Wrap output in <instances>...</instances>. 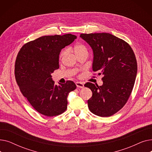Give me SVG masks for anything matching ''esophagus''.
I'll use <instances>...</instances> for the list:
<instances>
[{
	"instance_id": "obj_1",
	"label": "esophagus",
	"mask_w": 152,
	"mask_h": 152,
	"mask_svg": "<svg viewBox=\"0 0 152 152\" xmlns=\"http://www.w3.org/2000/svg\"><path fill=\"white\" fill-rule=\"evenodd\" d=\"M76 85L77 87H79V88H83L84 87V84L81 82H76Z\"/></svg>"
}]
</instances>
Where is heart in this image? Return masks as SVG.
I'll use <instances>...</instances> for the list:
<instances>
[{"label":"heart","mask_w":152,"mask_h":152,"mask_svg":"<svg viewBox=\"0 0 152 152\" xmlns=\"http://www.w3.org/2000/svg\"><path fill=\"white\" fill-rule=\"evenodd\" d=\"M74 49H75V54L82 53V52H87V49L86 47L82 44H78L76 45L75 46ZM67 52H68L67 49H65V50H62L61 52V53H60V56H59L60 59L61 60L64 57H65V55L67 53Z\"/></svg>","instance_id":"heart-1"}]
</instances>
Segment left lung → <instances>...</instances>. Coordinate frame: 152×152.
Segmentation results:
<instances>
[{"mask_svg":"<svg viewBox=\"0 0 152 152\" xmlns=\"http://www.w3.org/2000/svg\"><path fill=\"white\" fill-rule=\"evenodd\" d=\"M94 53L93 71L103 75V85L87 83L92 91L87 100L92 113L102 117L112 116L126 103L132 92L137 64L131 46L124 40L110 33L81 34Z\"/></svg>","mask_w":152,"mask_h":152,"instance_id":"1","label":"left lung"}]
</instances>
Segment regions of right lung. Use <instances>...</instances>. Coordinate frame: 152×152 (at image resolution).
I'll use <instances>...</instances> for the list:
<instances>
[{"instance_id":"add662e5","label":"right lung","mask_w":152,"mask_h":152,"mask_svg":"<svg viewBox=\"0 0 152 152\" xmlns=\"http://www.w3.org/2000/svg\"><path fill=\"white\" fill-rule=\"evenodd\" d=\"M75 35L44 36L24 45L15 65L20 90L39 113L55 116L65 111L69 93L76 88L72 81L55 85L51 74L59 68L61 50L76 39Z\"/></svg>"}]
</instances>
